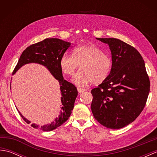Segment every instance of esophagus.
<instances>
[{
  "label": "esophagus",
  "instance_id": "esophagus-1",
  "mask_svg": "<svg viewBox=\"0 0 157 157\" xmlns=\"http://www.w3.org/2000/svg\"><path fill=\"white\" fill-rule=\"evenodd\" d=\"M77 89H78V91L79 93H83L86 90L84 88H82L80 87H77Z\"/></svg>",
  "mask_w": 157,
  "mask_h": 157
}]
</instances>
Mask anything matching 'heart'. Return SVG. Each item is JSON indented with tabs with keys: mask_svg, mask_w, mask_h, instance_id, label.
I'll return each mask as SVG.
<instances>
[{
	"mask_svg": "<svg viewBox=\"0 0 157 157\" xmlns=\"http://www.w3.org/2000/svg\"><path fill=\"white\" fill-rule=\"evenodd\" d=\"M81 65L82 69L73 79L75 84L84 86L94 82L99 84L107 78L112 68V60L94 44L76 46L73 54L65 52L60 59L63 72L73 75Z\"/></svg>",
	"mask_w": 157,
	"mask_h": 157,
	"instance_id": "1",
	"label": "heart"
}]
</instances>
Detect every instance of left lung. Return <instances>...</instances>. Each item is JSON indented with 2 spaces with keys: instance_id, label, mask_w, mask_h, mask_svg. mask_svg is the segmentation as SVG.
Here are the masks:
<instances>
[{
  "instance_id": "obj_1",
  "label": "left lung",
  "mask_w": 157,
  "mask_h": 157,
  "mask_svg": "<svg viewBox=\"0 0 157 157\" xmlns=\"http://www.w3.org/2000/svg\"><path fill=\"white\" fill-rule=\"evenodd\" d=\"M108 44L112 68L104 82L91 90V109L103 126L120 129L143 111L150 92L144 61L134 47L117 38H97Z\"/></svg>"
}]
</instances>
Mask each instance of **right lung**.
I'll return each instance as SVG.
<instances>
[{
  "label": "right lung",
  "mask_w": 157,
  "mask_h": 157,
  "mask_svg": "<svg viewBox=\"0 0 157 157\" xmlns=\"http://www.w3.org/2000/svg\"><path fill=\"white\" fill-rule=\"evenodd\" d=\"M70 45L71 43L59 38H46L41 42L32 44L22 52L13 70V73H15L23 65L28 63H39L49 70L54 78L57 79L60 85L63 106L60 113L61 114L51 124L39 126L33 123L31 125L34 128L45 132L52 131L63 124L71 114L78 96V90L74 85L63 79L62 69L60 66V59ZM19 113L26 123L28 124L30 123L19 111Z\"/></svg>",
  "instance_id": "right-lung-1"
}]
</instances>
